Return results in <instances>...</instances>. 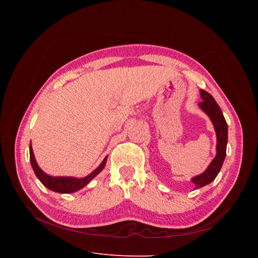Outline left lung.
Instances as JSON below:
<instances>
[{"mask_svg": "<svg viewBox=\"0 0 258 258\" xmlns=\"http://www.w3.org/2000/svg\"><path fill=\"white\" fill-rule=\"evenodd\" d=\"M200 96L202 101L199 103V106L212 121L217 138L216 143V156L211 161L209 167L204 173L191 178V182L196 186V188H200L212 181H214L218 172L221 171L223 162L226 157V147H227L228 140V127L227 122L225 120V117L221 111V107L218 106L214 98L206 90H200Z\"/></svg>", "mask_w": 258, "mask_h": 258, "instance_id": "obj_1", "label": "left lung"}]
</instances>
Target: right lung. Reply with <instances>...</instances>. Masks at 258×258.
Listing matches in <instances>:
<instances>
[{
  "label": "right lung",
  "mask_w": 258,
  "mask_h": 258,
  "mask_svg": "<svg viewBox=\"0 0 258 258\" xmlns=\"http://www.w3.org/2000/svg\"><path fill=\"white\" fill-rule=\"evenodd\" d=\"M107 160V156L103 159V161L101 162V165L92 172L85 176L83 178H76V177H71V176H51L46 174L44 171L38 167L37 162L35 160L34 154H33V150L32 146L30 144V161H31V166L33 168V171L35 175L37 176V178L40 179L41 183L47 187L48 189L56 191V192H60V194H69V192H74L80 190L83 187H85L87 185L91 179L97 176L101 171L103 170L105 163Z\"/></svg>",
  "instance_id": "add662e5"
}]
</instances>
